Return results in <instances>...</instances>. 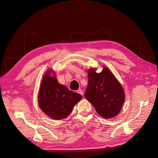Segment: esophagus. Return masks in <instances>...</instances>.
<instances>
[{"instance_id":"esophagus-1","label":"esophagus","mask_w":158,"mask_h":158,"mask_svg":"<svg viewBox=\"0 0 158 158\" xmlns=\"http://www.w3.org/2000/svg\"><path fill=\"white\" fill-rule=\"evenodd\" d=\"M77 93L80 94V95H83V94H84L83 91H82V89H78V90H77Z\"/></svg>"}]
</instances>
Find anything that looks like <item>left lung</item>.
<instances>
[{"label": "left lung", "instance_id": "left-lung-1", "mask_svg": "<svg viewBox=\"0 0 158 158\" xmlns=\"http://www.w3.org/2000/svg\"><path fill=\"white\" fill-rule=\"evenodd\" d=\"M84 96L105 118L117 115L125 99L121 84L105 66L99 73L95 69L88 70V85Z\"/></svg>", "mask_w": 158, "mask_h": 158}]
</instances>
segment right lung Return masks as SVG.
Instances as JSON below:
<instances>
[{
  "label": "right lung",
  "instance_id": "add662e5",
  "mask_svg": "<svg viewBox=\"0 0 158 158\" xmlns=\"http://www.w3.org/2000/svg\"><path fill=\"white\" fill-rule=\"evenodd\" d=\"M52 73L53 76H51ZM82 96L59 83L54 72L49 70L41 80L38 94V103L47 116L60 120L67 117Z\"/></svg>",
  "mask_w": 158,
  "mask_h": 158
}]
</instances>
